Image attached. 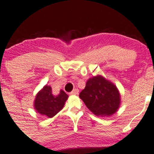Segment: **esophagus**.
Returning a JSON list of instances; mask_svg holds the SVG:
<instances>
[{
	"mask_svg": "<svg viewBox=\"0 0 154 154\" xmlns=\"http://www.w3.org/2000/svg\"><path fill=\"white\" fill-rule=\"evenodd\" d=\"M78 93H79V90L77 88V89L73 90V91L70 93V95H77Z\"/></svg>",
	"mask_w": 154,
	"mask_h": 154,
	"instance_id": "obj_1",
	"label": "esophagus"
}]
</instances>
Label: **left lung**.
<instances>
[{
    "label": "left lung",
    "instance_id": "1",
    "mask_svg": "<svg viewBox=\"0 0 154 154\" xmlns=\"http://www.w3.org/2000/svg\"><path fill=\"white\" fill-rule=\"evenodd\" d=\"M79 96L88 109L97 116L113 115L121 104V95L116 86L99 75L88 79L85 88Z\"/></svg>",
    "mask_w": 154,
    "mask_h": 154
}]
</instances>
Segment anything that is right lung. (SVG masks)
Listing matches in <instances>:
<instances>
[{
    "mask_svg": "<svg viewBox=\"0 0 154 154\" xmlns=\"http://www.w3.org/2000/svg\"><path fill=\"white\" fill-rule=\"evenodd\" d=\"M68 98L69 95L63 90L58 95H54L51 86L45 85L36 94L34 109L41 115L52 118L63 109Z\"/></svg>",
    "mask_w": 154,
    "mask_h": 154,
    "instance_id": "right-lung-1",
    "label": "right lung"
}]
</instances>
